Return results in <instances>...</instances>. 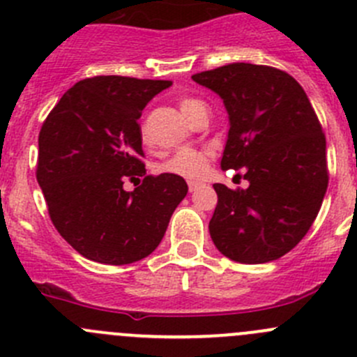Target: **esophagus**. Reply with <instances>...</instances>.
<instances>
[{
  "instance_id": "obj_1",
  "label": "esophagus",
  "mask_w": 357,
  "mask_h": 357,
  "mask_svg": "<svg viewBox=\"0 0 357 357\" xmlns=\"http://www.w3.org/2000/svg\"><path fill=\"white\" fill-rule=\"evenodd\" d=\"M199 185H202V184H199V182H189V191H196V189H198L199 188Z\"/></svg>"
}]
</instances>
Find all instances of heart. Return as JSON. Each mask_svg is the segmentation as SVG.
<instances>
[{
    "label": "heart",
    "mask_w": 357,
    "mask_h": 357,
    "mask_svg": "<svg viewBox=\"0 0 357 357\" xmlns=\"http://www.w3.org/2000/svg\"><path fill=\"white\" fill-rule=\"evenodd\" d=\"M178 107H181L182 114L188 119H191V121H195V117L199 112L206 110L205 101L189 96L181 98ZM208 161L210 154L206 151H203V149L184 147L173 152L169 158H166L165 161L159 165V172L166 173V175L181 176V178H189V181H198V178H202V176L205 175L206 168H208Z\"/></svg>",
    "instance_id": "obj_1"
}]
</instances>
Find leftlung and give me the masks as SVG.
<instances>
[{"mask_svg":"<svg viewBox=\"0 0 357 357\" xmlns=\"http://www.w3.org/2000/svg\"><path fill=\"white\" fill-rule=\"evenodd\" d=\"M219 94L229 115L220 168L245 172L247 189L213 184L208 229L236 263L282 257L301 242L328 189L326 137L303 87L271 66L233 63L192 75Z\"/></svg>","mask_w":357,"mask_h":357,"instance_id":"left-lung-1","label":"left lung"}]
</instances>
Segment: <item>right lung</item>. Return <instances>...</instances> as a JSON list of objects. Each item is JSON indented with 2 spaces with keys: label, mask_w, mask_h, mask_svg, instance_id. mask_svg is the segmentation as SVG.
Here are the masks:
<instances>
[{
  "label": "right lung",
  "mask_w": 357,
  "mask_h": 357,
  "mask_svg": "<svg viewBox=\"0 0 357 357\" xmlns=\"http://www.w3.org/2000/svg\"><path fill=\"white\" fill-rule=\"evenodd\" d=\"M172 86L101 75L68 89L43 122L36 181L59 235L84 257L130 264L154 252L188 195L181 176L145 173V105ZM128 180L137 182L126 192Z\"/></svg>",
  "instance_id": "1"
}]
</instances>
